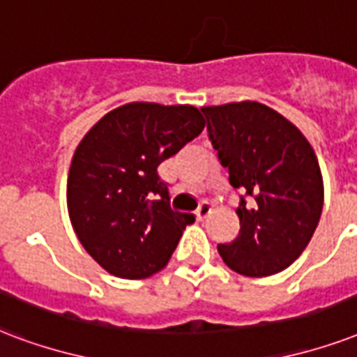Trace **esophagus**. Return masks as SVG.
<instances>
[{
    "label": "esophagus",
    "instance_id": "esophagus-1",
    "mask_svg": "<svg viewBox=\"0 0 357 357\" xmlns=\"http://www.w3.org/2000/svg\"><path fill=\"white\" fill-rule=\"evenodd\" d=\"M209 213H211V204L200 202V206H198V209H197V219H198V221H204V219H206Z\"/></svg>",
    "mask_w": 357,
    "mask_h": 357
}]
</instances>
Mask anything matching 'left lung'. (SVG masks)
I'll return each instance as SVG.
<instances>
[{
	"mask_svg": "<svg viewBox=\"0 0 357 357\" xmlns=\"http://www.w3.org/2000/svg\"><path fill=\"white\" fill-rule=\"evenodd\" d=\"M234 189L239 232L217 251L245 277L275 275L305 251L324 206L322 172L301 130L257 100L200 108Z\"/></svg>",
	"mask_w": 357,
	"mask_h": 357,
	"instance_id": "left-lung-1",
	"label": "left lung"
}]
</instances>
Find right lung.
I'll use <instances>...</instances> for the list:
<instances>
[{"label":"right lung","mask_w":357,"mask_h":357,"mask_svg":"<svg viewBox=\"0 0 357 357\" xmlns=\"http://www.w3.org/2000/svg\"><path fill=\"white\" fill-rule=\"evenodd\" d=\"M190 105L129 102L108 112L78 144L67 208L76 236L100 268L121 279H146L165 268L192 213L170 208L162 160L204 130Z\"/></svg>","instance_id":"add662e5"}]
</instances>
